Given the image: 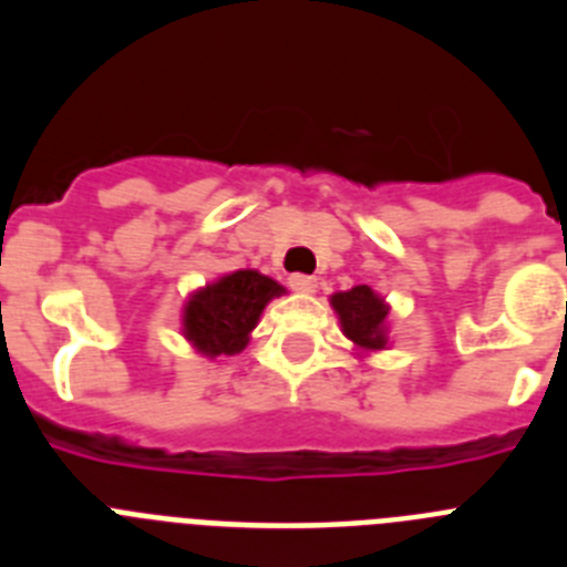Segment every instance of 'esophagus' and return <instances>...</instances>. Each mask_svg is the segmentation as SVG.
<instances>
[{
    "mask_svg": "<svg viewBox=\"0 0 567 567\" xmlns=\"http://www.w3.org/2000/svg\"><path fill=\"white\" fill-rule=\"evenodd\" d=\"M289 287L295 289V292H315V287H318V280L312 278V275H289Z\"/></svg>",
    "mask_w": 567,
    "mask_h": 567,
    "instance_id": "esophagus-1",
    "label": "esophagus"
}]
</instances>
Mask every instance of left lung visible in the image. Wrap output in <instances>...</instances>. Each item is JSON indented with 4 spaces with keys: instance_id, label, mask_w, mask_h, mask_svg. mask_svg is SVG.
I'll return each instance as SVG.
<instances>
[{
    "instance_id": "1",
    "label": "left lung",
    "mask_w": 567,
    "mask_h": 567,
    "mask_svg": "<svg viewBox=\"0 0 567 567\" xmlns=\"http://www.w3.org/2000/svg\"><path fill=\"white\" fill-rule=\"evenodd\" d=\"M332 307L340 318V327L349 340L360 349H383L385 346V315L389 307L369 287H354L349 292L332 295Z\"/></svg>"
}]
</instances>
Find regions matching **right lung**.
<instances>
[{
    "label": "right lung",
    "mask_w": 567,
    "mask_h": 567,
    "mask_svg": "<svg viewBox=\"0 0 567 567\" xmlns=\"http://www.w3.org/2000/svg\"><path fill=\"white\" fill-rule=\"evenodd\" d=\"M280 292V284L255 269L224 275L193 295L184 309V334L209 358L240 352L264 307Z\"/></svg>",
    "instance_id": "1"
}]
</instances>
